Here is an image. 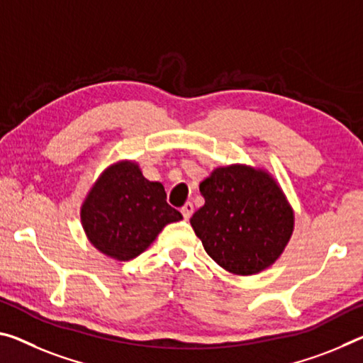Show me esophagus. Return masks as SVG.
<instances>
[{
	"instance_id": "34e87169",
	"label": "esophagus",
	"mask_w": 363,
	"mask_h": 363,
	"mask_svg": "<svg viewBox=\"0 0 363 363\" xmlns=\"http://www.w3.org/2000/svg\"><path fill=\"white\" fill-rule=\"evenodd\" d=\"M181 213H182L184 220H189V218H191L192 213H194V205H192L191 202H187V203L184 205L182 208H181Z\"/></svg>"
}]
</instances>
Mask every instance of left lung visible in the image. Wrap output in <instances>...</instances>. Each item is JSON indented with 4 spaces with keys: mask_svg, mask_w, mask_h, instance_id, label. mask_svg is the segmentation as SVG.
<instances>
[{
    "mask_svg": "<svg viewBox=\"0 0 363 363\" xmlns=\"http://www.w3.org/2000/svg\"><path fill=\"white\" fill-rule=\"evenodd\" d=\"M205 205L191 224L206 254L234 274H255L284 250L294 215L267 172L226 166L200 184Z\"/></svg>",
    "mask_w": 363,
    "mask_h": 363,
    "instance_id": "1",
    "label": "left lung"
}]
</instances>
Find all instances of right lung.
<instances>
[{
	"label": "right lung",
	"instance_id": "right-lung-1",
	"mask_svg": "<svg viewBox=\"0 0 363 363\" xmlns=\"http://www.w3.org/2000/svg\"><path fill=\"white\" fill-rule=\"evenodd\" d=\"M80 216L90 242L116 260L140 255L166 224L182 220L166 202L163 184L145 179L130 161L103 172Z\"/></svg>",
	"mask_w": 363,
	"mask_h": 363
}]
</instances>
